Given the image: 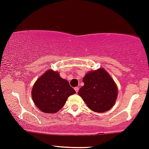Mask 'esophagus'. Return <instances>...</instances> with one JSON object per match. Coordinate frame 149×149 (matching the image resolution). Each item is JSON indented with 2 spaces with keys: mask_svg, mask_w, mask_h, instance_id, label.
Instances as JSON below:
<instances>
[{
  "mask_svg": "<svg viewBox=\"0 0 149 149\" xmlns=\"http://www.w3.org/2000/svg\"><path fill=\"white\" fill-rule=\"evenodd\" d=\"M74 90H75V91H76V93H78V91H79V88H78V87H76V88H74Z\"/></svg>",
  "mask_w": 149,
  "mask_h": 149,
  "instance_id": "1",
  "label": "esophagus"
}]
</instances>
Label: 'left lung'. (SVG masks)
<instances>
[{"label":"left lung","mask_w":149,"mask_h":149,"mask_svg":"<svg viewBox=\"0 0 149 149\" xmlns=\"http://www.w3.org/2000/svg\"><path fill=\"white\" fill-rule=\"evenodd\" d=\"M78 95L91 110L104 112L112 108L117 97V87L104 68L89 71L83 79Z\"/></svg>","instance_id":"left-lung-1"}]
</instances>
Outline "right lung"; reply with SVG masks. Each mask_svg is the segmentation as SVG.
Wrapping results in <instances>:
<instances>
[{
    "instance_id": "add662e5",
    "label": "right lung",
    "mask_w": 149,
    "mask_h": 149,
    "mask_svg": "<svg viewBox=\"0 0 149 149\" xmlns=\"http://www.w3.org/2000/svg\"><path fill=\"white\" fill-rule=\"evenodd\" d=\"M76 93L59 73L47 70L34 84L32 97L37 107L45 113H55L63 107L68 96Z\"/></svg>"
}]
</instances>
